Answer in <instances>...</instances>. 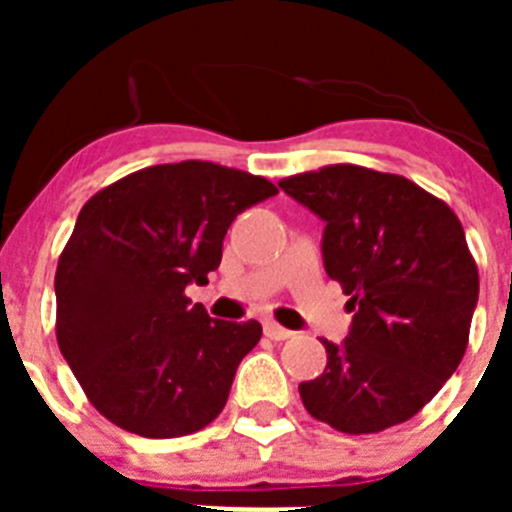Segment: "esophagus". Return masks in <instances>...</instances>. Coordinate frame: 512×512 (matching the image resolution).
I'll return each instance as SVG.
<instances>
[{
    "instance_id": "obj_1",
    "label": "esophagus",
    "mask_w": 512,
    "mask_h": 512,
    "mask_svg": "<svg viewBox=\"0 0 512 512\" xmlns=\"http://www.w3.org/2000/svg\"><path fill=\"white\" fill-rule=\"evenodd\" d=\"M264 333H266V338H271V341H287V338L295 336L292 330L282 328V325H279V323H266L264 325Z\"/></svg>"
}]
</instances>
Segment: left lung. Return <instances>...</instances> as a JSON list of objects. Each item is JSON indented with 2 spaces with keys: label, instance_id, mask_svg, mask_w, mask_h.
Returning a JSON list of instances; mask_svg holds the SVG:
<instances>
[{
  "label": "left lung",
  "instance_id": "obj_1",
  "mask_svg": "<svg viewBox=\"0 0 512 512\" xmlns=\"http://www.w3.org/2000/svg\"><path fill=\"white\" fill-rule=\"evenodd\" d=\"M279 187L325 220L323 261L351 333L300 384L307 413L361 436L413 418L456 372L479 297L477 261L449 205L397 174L330 164Z\"/></svg>",
  "mask_w": 512,
  "mask_h": 512
}]
</instances>
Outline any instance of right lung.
Listing matches in <instances>:
<instances>
[{"mask_svg": "<svg viewBox=\"0 0 512 512\" xmlns=\"http://www.w3.org/2000/svg\"><path fill=\"white\" fill-rule=\"evenodd\" d=\"M279 189L212 161L158 164L99 189L56 269V338L94 408L143 438L202 431L220 415L261 323L189 305L223 259L238 212Z\"/></svg>", "mask_w": 512, "mask_h": 512, "instance_id": "1", "label": "right lung"}]
</instances>
